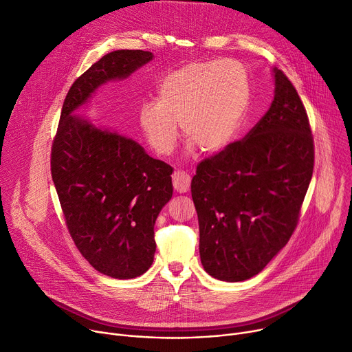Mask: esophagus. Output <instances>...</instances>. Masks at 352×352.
I'll return each mask as SVG.
<instances>
[{"label":"esophagus","instance_id":"obj_1","mask_svg":"<svg viewBox=\"0 0 352 352\" xmlns=\"http://www.w3.org/2000/svg\"><path fill=\"white\" fill-rule=\"evenodd\" d=\"M173 180V187L177 193H186L188 190V187H190V175L183 172V170H176L172 176Z\"/></svg>","mask_w":352,"mask_h":352}]
</instances>
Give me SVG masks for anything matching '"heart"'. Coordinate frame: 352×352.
<instances>
[{"label": "heart", "instance_id": "1", "mask_svg": "<svg viewBox=\"0 0 352 352\" xmlns=\"http://www.w3.org/2000/svg\"><path fill=\"white\" fill-rule=\"evenodd\" d=\"M251 98L248 70L232 60L186 65L166 74L157 100H145L138 124L151 149L168 156L179 138V124L188 149L207 153L228 148L241 129Z\"/></svg>", "mask_w": 352, "mask_h": 352}]
</instances>
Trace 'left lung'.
I'll return each instance as SVG.
<instances>
[{
  "label": "left lung",
  "mask_w": 352,
  "mask_h": 352,
  "mask_svg": "<svg viewBox=\"0 0 352 352\" xmlns=\"http://www.w3.org/2000/svg\"><path fill=\"white\" fill-rule=\"evenodd\" d=\"M275 97L242 141L197 166L192 197L200 259L212 278L242 282L287 244L309 188L314 145L305 105L282 70Z\"/></svg>",
  "instance_id": "obj_1"
}]
</instances>
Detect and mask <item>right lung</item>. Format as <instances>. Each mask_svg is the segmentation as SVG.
<instances>
[{"mask_svg":"<svg viewBox=\"0 0 352 352\" xmlns=\"http://www.w3.org/2000/svg\"><path fill=\"white\" fill-rule=\"evenodd\" d=\"M152 59L151 52L121 49L96 62L72 85L52 145V179L74 244L96 270L116 279L137 278L151 267L153 227L172 199L173 169L137 141L74 111L101 86Z\"/></svg>","mask_w":352,"mask_h":352,"instance_id":"right-lung-1","label":"right lung"}]
</instances>
